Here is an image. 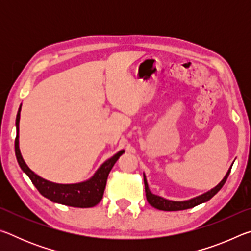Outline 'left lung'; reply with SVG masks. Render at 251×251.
<instances>
[{
	"label": "left lung",
	"mask_w": 251,
	"mask_h": 251,
	"mask_svg": "<svg viewBox=\"0 0 251 251\" xmlns=\"http://www.w3.org/2000/svg\"><path fill=\"white\" fill-rule=\"evenodd\" d=\"M232 165L230 168L228 169V172L225 177L222 179V181L219 182L217 186H215L214 188H211L210 190H208L207 193L199 195L197 197H194L192 199H188V201H169V199H166L164 197L157 196V195L152 194L150 190V187H148V182L146 179L145 174H144V184H145V193H146V198L147 201L150 202V205L152 206L156 209L159 210H165V211H176V210H184V209H188V208H193L197 205H201L202 202H206L209 201L210 198H212L217 194L222 187L224 186L225 182H226L227 178L230 174Z\"/></svg>",
	"instance_id": "8db88e82"
}]
</instances>
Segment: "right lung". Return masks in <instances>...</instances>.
<instances>
[{"mask_svg":"<svg viewBox=\"0 0 251 251\" xmlns=\"http://www.w3.org/2000/svg\"><path fill=\"white\" fill-rule=\"evenodd\" d=\"M21 107H22V104L20 105L15 121V155L21 169L28 176L29 179L32 180L33 185L36 187L41 195H43L44 197L50 199V201L78 208H90L96 206L97 203L101 201V198H103L106 181H107L109 172L112 171L113 166L115 165L118 158L124 154L125 151H120L117 154L104 161V163L99 167V169L94 173V175L85 181L76 182V184H57V182L46 180L41 176L36 175L32 169H29V167L23 159L22 154H21L19 139Z\"/></svg>","mask_w":251,"mask_h":251,"instance_id":"add662e5","label":"right lung"}]
</instances>
